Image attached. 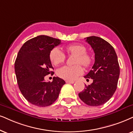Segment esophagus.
<instances>
[{
    "mask_svg": "<svg viewBox=\"0 0 133 133\" xmlns=\"http://www.w3.org/2000/svg\"><path fill=\"white\" fill-rule=\"evenodd\" d=\"M65 82H66L67 83H71V84H72V83H74V81H73V80H66V81H65Z\"/></svg>",
    "mask_w": 133,
    "mask_h": 133,
    "instance_id": "obj_1",
    "label": "esophagus"
}]
</instances>
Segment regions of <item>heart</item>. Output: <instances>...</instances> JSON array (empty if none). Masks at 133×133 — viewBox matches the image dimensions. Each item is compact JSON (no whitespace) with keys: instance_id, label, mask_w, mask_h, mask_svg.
<instances>
[{"instance_id":"obj_1","label":"heart","mask_w":133,"mask_h":133,"mask_svg":"<svg viewBox=\"0 0 133 133\" xmlns=\"http://www.w3.org/2000/svg\"><path fill=\"white\" fill-rule=\"evenodd\" d=\"M65 51L69 55H75V64H81L85 67H88L91 63V57L87 53V48L84 45L79 43H74L65 46ZM50 59L53 65H58L63 63L65 59V55L59 48H55L50 53ZM83 69L81 65H64L59 68L57 74L61 78L68 80L76 79L82 74Z\"/></svg>"}]
</instances>
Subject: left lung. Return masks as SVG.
<instances>
[{
	"label": "left lung",
	"mask_w": 133,
	"mask_h": 133,
	"mask_svg": "<svg viewBox=\"0 0 133 133\" xmlns=\"http://www.w3.org/2000/svg\"><path fill=\"white\" fill-rule=\"evenodd\" d=\"M95 52V61L92 69L84 76L93 83L85 85L78 96L90 106H99L112 97L117 87L120 66L114 47L103 38L96 36L85 38Z\"/></svg>",
	"instance_id": "obj_1"
}]
</instances>
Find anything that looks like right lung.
<instances>
[{
    "label": "right lung",
    "mask_w": 133,
    "mask_h": 133,
    "mask_svg": "<svg viewBox=\"0 0 133 133\" xmlns=\"http://www.w3.org/2000/svg\"><path fill=\"white\" fill-rule=\"evenodd\" d=\"M61 40L46 36H38L26 42L18 52L15 70L19 90L25 99L33 105L46 107L58 99L65 83L62 78L53 77L51 82L45 76L53 73L50 52Z\"/></svg>",
    "instance_id": "right-lung-1"
}]
</instances>
